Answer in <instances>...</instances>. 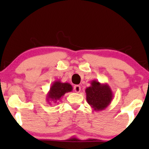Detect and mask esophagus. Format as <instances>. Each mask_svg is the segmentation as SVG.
Returning a JSON list of instances; mask_svg holds the SVG:
<instances>
[{
	"instance_id": "34e87169",
	"label": "esophagus",
	"mask_w": 149,
	"mask_h": 149,
	"mask_svg": "<svg viewBox=\"0 0 149 149\" xmlns=\"http://www.w3.org/2000/svg\"><path fill=\"white\" fill-rule=\"evenodd\" d=\"M73 90L76 92H80V90H81V88H80V85H76L74 87H73Z\"/></svg>"
}]
</instances>
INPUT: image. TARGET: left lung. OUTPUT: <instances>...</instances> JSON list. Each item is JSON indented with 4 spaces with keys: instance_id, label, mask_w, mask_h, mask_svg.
<instances>
[{
    "instance_id": "obj_1",
    "label": "left lung",
    "mask_w": 149,
    "mask_h": 149,
    "mask_svg": "<svg viewBox=\"0 0 149 149\" xmlns=\"http://www.w3.org/2000/svg\"><path fill=\"white\" fill-rule=\"evenodd\" d=\"M90 84L85 89L87 102L95 111L104 110L113 97L111 89L107 83H100L96 80H92Z\"/></svg>"
}]
</instances>
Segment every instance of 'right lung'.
I'll return each mask as SVG.
<instances>
[{
    "mask_svg": "<svg viewBox=\"0 0 149 149\" xmlns=\"http://www.w3.org/2000/svg\"><path fill=\"white\" fill-rule=\"evenodd\" d=\"M73 88L69 83H61L60 80H55L51 85L48 93L47 94V101L57 103L60 101L66 93L72 91Z\"/></svg>",
    "mask_w": 149,
    "mask_h": 149,
    "instance_id": "add662e5",
    "label": "right lung"
}]
</instances>
